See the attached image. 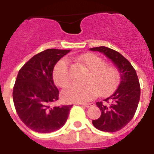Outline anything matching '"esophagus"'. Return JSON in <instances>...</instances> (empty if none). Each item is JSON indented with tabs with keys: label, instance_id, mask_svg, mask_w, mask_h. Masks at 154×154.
<instances>
[{
	"label": "esophagus",
	"instance_id": "obj_1",
	"mask_svg": "<svg viewBox=\"0 0 154 154\" xmlns=\"http://www.w3.org/2000/svg\"><path fill=\"white\" fill-rule=\"evenodd\" d=\"M81 105L84 106V107H86V108H89V107H91V106H92L94 103H80Z\"/></svg>",
	"mask_w": 154,
	"mask_h": 154
}]
</instances>
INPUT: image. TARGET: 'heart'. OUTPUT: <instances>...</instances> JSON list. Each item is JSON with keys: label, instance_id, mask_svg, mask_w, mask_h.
Listing matches in <instances>:
<instances>
[{"label": "heart", "instance_id": "heart-1", "mask_svg": "<svg viewBox=\"0 0 154 154\" xmlns=\"http://www.w3.org/2000/svg\"><path fill=\"white\" fill-rule=\"evenodd\" d=\"M78 62L91 71L86 80L87 85H70L66 87L62 91V98L65 102H86L100 94H111L117 87L120 79L119 72L113 66L107 65L102 58L96 54H87L80 57ZM53 79L60 87H64L71 82V68L67 59H62L57 63L53 71Z\"/></svg>", "mask_w": 154, "mask_h": 154}]
</instances>
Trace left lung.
<instances>
[{"instance_id": "obj_1", "label": "left lung", "mask_w": 154, "mask_h": 154, "mask_svg": "<svg viewBox=\"0 0 154 154\" xmlns=\"http://www.w3.org/2000/svg\"><path fill=\"white\" fill-rule=\"evenodd\" d=\"M91 51L103 53L114 63L121 73L120 85L112 95L103 100L105 103H96L101 116L92 123L102 131H118L129 123L136 112L140 96L137 74L131 63L118 51L105 46L91 48Z\"/></svg>"}]
</instances>
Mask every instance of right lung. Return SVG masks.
Wrapping results in <instances>:
<instances>
[{
  "instance_id": "right-lung-1",
  "label": "right lung",
  "mask_w": 154,
  "mask_h": 154,
  "mask_svg": "<svg viewBox=\"0 0 154 154\" xmlns=\"http://www.w3.org/2000/svg\"><path fill=\"white\" fill-rule=\"evenodd\" d=\"M68 50L47 49L32 57L20 68L13 88V100L19 118L39 133L60 129L72 105L53 106L60 91L54 86L53 70Z\"/></svg>"
}]
</instances>
